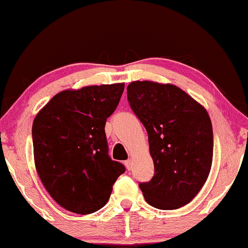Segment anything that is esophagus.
Returning <instances> with one entry per match:
<instances>
[{
  "label": "esophagus",
  "instance_id": "esophagus-1",
  "mask_svg": "<svg viewBox=\"0 0 248 248\" xmlns=\"http://www.w3.org/2000/svg\"><path fill=\"white\" fill-rule=\"evenodd\" d=\"M132 163H133L132 160H127L126 162H124V166H126V168H127L128 170L132 169Z\"/></svg>",
  "mask_w": 248,
  "mask_h": 248
}]
</instances>
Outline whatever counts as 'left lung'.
I'll use <instances>...</instances> for the list:
<instances>
[{
    "mask_svg": "<svg viewBox=\"0 0 248 248\" xmlns=\"http://www.w3.org/2000/svg\"><path fill=\"white\" fill-rule=\"evenodd\" d=\"M128 101L146 127L155 172L140 183L149 205L175 210L186 205L205 184L212 166L213 133L203 105L172 84L133 81Z\"/></svg>",
    "mask_w": 248,
    "mask_h": 248,
    "instance_id": "8db88e82",
    "label": "left lung"
}]
</instances>
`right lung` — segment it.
<instances>
[{"label": "right lung", "instance_id": "obj_1", "mask_svg": "<svg viewBox=\"0 0 248 248\" xmlns=\"http://www.w3.org/2000/svg\"><path fill=\"white\" fill-rule=\"evenodd\" d=\"M124 84L57 93L32 124L33 158L43 186L67 211L90 215L106 205L124 167L108 156L105 124Z\"/></svg>", "mask_w": 248, "mask_h": 248}]
</instances>
